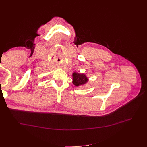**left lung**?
<instances>
[{
  "instance_id": "left-lung-1",
  "label": "left lung",
  "mask_w": 147,
  "mask_h": 147,
  "mask_svg": "<svg viewBox=\"0 0 147 147\" xmlns=\"http://www.w3.org/2000/svg\"><path fill=\"white\" fill-rule=\"evenodd\" d=\"M72 83L75 86H82L89 81L88 77L84 74L74 72L72 74Z\"/></svg>"
}]
</instances>
